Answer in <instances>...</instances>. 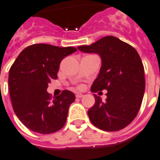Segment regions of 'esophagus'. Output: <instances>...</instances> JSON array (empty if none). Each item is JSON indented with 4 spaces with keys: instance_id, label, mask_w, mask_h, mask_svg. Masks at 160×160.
<instances>
[{
    "instance_id": "34e87169",
    "label": "esophagus",
    "mask_w": 160,
    "mask_h": 160,
    "mask_svg": "<svg viewBox=\"0 0 160 160\" xmlns=\"http://www.w3.org/2000/svg\"><path fill=\"white\" fill-rule=\"evenodd\" d=\"M76 97L77 98H82V97H83V94L79 92V93H76Z\"/></svg>"
}]
</instances>
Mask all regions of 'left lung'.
<instances>
[{"mask_svg":"<svg viewBox=\"0 0 160 160\" xmlns=\"http://www.w3.org/2000/svg\"><path fill=\"white\" fill-rule=\"evenodd\" d=\"M78 49L100 56L101 68L91 91L107 90L105 102L94 94L95 103L88 112L91 122L107 132L125 128L138 114L146 87L144 66L138 52L114 36H105Z\"/></svg>","mask_w":160,"mask_h":160,"instance_id":"8db88e82","label":"left lung"}]
</instances>
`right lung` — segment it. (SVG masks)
Segmentation results:
<instances>
[{"instance_id": "obj_1", "label": "right lung", "mask_w": 160, "mask_h": 160, "mask_svg": "<svg viewBox=\"0 0 160 160\" xmlns=\"http://www.w3.org/2000/svg\"><path fill=\"white\" fill-rule=\"evenodd\" d=\"M75 51L72 47L34 44L23 49L12 65L8 87L13 109L30 130L48 134L64 127L75 95L64 90L52 99L47 89L57 79L61 61Z\"/></svg>"}]
</instances>
